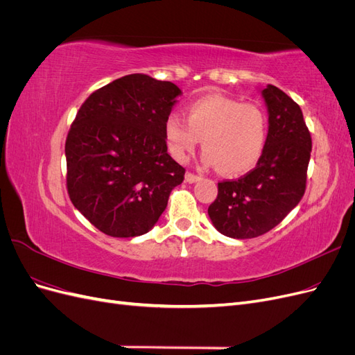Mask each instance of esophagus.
<instances>
[{
    "label": "esophagus",
    "instance_id": "34e87169",
    "mask_svg": "<svg viewBox=\"0 0 355 355\" xmlns=\"http://www.w3.org/2000/svg\"><path fill=\"white\" fill-rule=\"evenodd\" d=\"M201 178L200 176H197V175H194V173H189V171H187V175H185V182L187 184H196L197 180H200Z\"/></svg>",
    "mask_w": 355,
    "mask_h": 355
}]
</instances>
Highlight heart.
<instances>
[{"label": "heart", "instance_id": "obj_1", "mask_svg": "<svg viewBox=\"0 0 355 355\" xmlns=\"http://www.w3.org/2000/svg\"><path fill=\"white\" fill-rule=\"evenodd\" d=\"M187 123L171 114L164 123L168 154L187 161L202 139L204 166L216 167L227 176L250 171L262 157L268 120L254 103H241L225 96H204L185 108Z\"/></svg>", "mask_w": 355, "mask_h": 355}]
</instances>
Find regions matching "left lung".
<instances>
[{
    "label": "left lung",
    "mask_w": 355,
    "mask_h": 355,
    "mask_svg": "<svg viewBox=\"0 0 355 355\" xmlns=\"http://www.w3.org/2000/svg\"><path fill=\"white\" fill-rule=\"evenodd\" d=\"M261 94L268 136L259 163L239 180L219 182L218 197L207 210L213 227L237 240L259 237L297 206L313 148L299 105L271 84Z\"/></svg>",
    "instance_id": "left-lung-1"
}]
</instances>
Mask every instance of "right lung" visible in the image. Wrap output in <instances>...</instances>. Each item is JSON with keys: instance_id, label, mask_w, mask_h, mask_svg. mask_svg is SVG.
<instances>
[{"instance_id": "right-lung-1", "label": "right lung", "mask_w": 355, "mask_h": 355, "mask_svg": "<svg viewBox=\"0 0 355 355\" xmlns=\"http://www.w3.org/2000/svg\"><path fill=\"white\" fill-rule=\"evenodd\" d=\"M182 92L145 73L118 78L92 93L65 144L68 194L106 235L151 231L185 168L167 153L164 123Z\"/></svg>"}]
</instances>
